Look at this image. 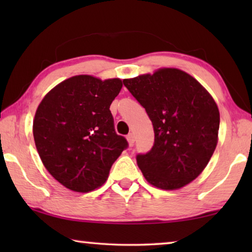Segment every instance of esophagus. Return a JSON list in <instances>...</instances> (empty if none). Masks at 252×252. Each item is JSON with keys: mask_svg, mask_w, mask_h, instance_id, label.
I'll list each match as a JSON object with an SVG mask.
<instances>
[{"mask_svg": "<svg viewBox=\"0 0 252 252\" xmlns=\"http://www.w3.org/2000/svg\"><path fill=\"white\" fill-rule=\"evenodd\" d=\"M126 140H127V142H129V144L130 146L132 147L134 144V141H135V138H134V134L133 133H129L126 135Z\"/></svg>", "mask_w": 252, "mask_h": 252, "instance_id": "obj_1", "label": "esophagus"}]
</instances>
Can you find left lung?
I'll use <instances>...</instances> for the list:
<instances>
[{
  "label": "left lung",
  "instance_id": "1",
  "mask_svg": "<svg viewBox=\"0 0 252 252\" xmlns=\"http://www.w3.org/2000/svg\"><path fill=\"white\" fill-rule=\"evenodd\" d=\"M123 84L146 109L155 131L151 150L136 155L147 181L174 190L194 180L218 142L220 114L212 96L178 69H160Z\"/></svg>",
  "mask_w": 252,
  "mask_h": 252
}]
</instances>
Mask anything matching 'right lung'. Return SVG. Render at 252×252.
<instances>
[{
  "instance_id": "1",
  "label": "right lung",
  "mask_w": 252,
  "mask_h": 252,
  "mask_svg": "<svg viewBox=\"0 0 252 252\" xmlns=\"http://www.w3.org/2000/svg\"><path fill=\"white\" fill-rule=\"evenodd\" d=\"M121 88L120 79L72 76L37 108L33 121L37 152L51 176L67 189L89 192L99 188L129 146L117 134L110 111Z\"/></svg>"
}]
</instances>
